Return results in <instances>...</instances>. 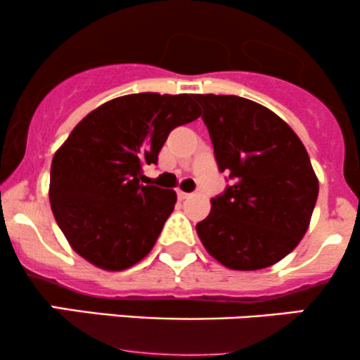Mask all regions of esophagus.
I'll list each match as a JSON object with an SVG mask.
<instances>
[{
    "label": "esophagus",
    "mask_w": 360,
    "mask_h": 360,
    "mask_svg": "<svg viewBox=\"0 0 360 360\" xmlns=\"http://www.w3.org/2000/svg\"><path fill=\"white\" fill-rule=\"evenodd\" d=\"M189 196H191V194L181 191V189H179V191H177V198H179V200H186V198H189Z\"/></svg>",
    "instance_id": "obj_1"
}]
</instances>
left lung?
I'll return each instance as SVG.
<instances>
[{"label": "left lung", "instance_id": "obj_1", "mask_svg": "<svg viewBox=\"0 0 360 360\" xmlns=\"http://www.w3.org/2000/svg\"><path fill=\"white\" fill-rule=\"evenodd\" d=\"M218 169L232 186L196 225L208 254L233 271L279 262L307 233L318 179L298 135L274 111L240 96L196 94Z\"/></svg>", "mask_w": 360, "mask_h": 360}]
</instances>
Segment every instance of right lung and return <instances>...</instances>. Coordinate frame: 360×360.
<instances>
[{
	"label": "right lung",
	"mask_w": 360,
	"mask_h": 360,
	"mask_svg": "<svg viewBox=\"0 0 360 360\" xmlns=\"http://www.w3.org/2000/svg\"><path fill=\"white\" fill-rule=\"evenodd\" d=\"M201 115L194 94L139 93L98 106L74 127L51 167L52 213L82 259L105 271L142 260L176 205L174 189L143 186L167 135Z\"/></svg>",
	"instance_id": "add662e5"
}]
</instances>
